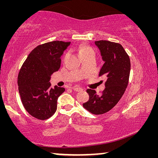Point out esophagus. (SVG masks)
I'll return each instance as SVG.
<instances>
[{
	"label": "esophagus",
	"mask_w": 158,
	"mask_h": 158,
	"mask_svg": "<svg viewBox=\"0 0 158 158\" xmlns=\"http://www.w3.org/2000/svg\"><path fill=\"white\" fill-rule=\"evenodd\" d=\"M73 90H74V91L76 92H79V91H82L83 90V89L81 87H79V86H74L73 87Z\"/></svg>",
	"instance_id": "esophagus-1"
}]
</instances>
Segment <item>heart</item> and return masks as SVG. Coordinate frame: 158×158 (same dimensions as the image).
Here are the masks:
<instances>
[{
	"label": "heart",
	"instance_id": "b5f03b06",
	"mask_svg": "<svg viewBox=\"0 0 158 158\" xmlns=\"http://www.w3.org/2000/svg\"><path fill=\"white\" fill-rule=\"evenodd\" d=\"M78 52L79 54V56L81 57L82 60L86 59L90 57H95V53L94 49L92 47H90L88 45H81L78 48ZM67 57V54L65 56V58Z\"/></svg>",
	"mask_w": 158,
	"mask_h": 158
}]
</instances>
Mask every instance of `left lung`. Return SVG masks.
Wrapping results in <instances>:
<instances>
[{
	"label": "left lung",
	"mask_w": 158,
	"mask_h": 158,
	"mask_svg": "<svg viewBox=\"0 0 158 158\" xmlns=\"http://www.w3.org/2000/svg\"><path fill=\"white\" fill-rule=\"evenodd\" d=\"M95 44L105 61L99 77L105 79V89L100 95L95 90L87 89L89 100L83 104V106L90 113L99 115L110 111L124 94L129 81L130 60L119 43L99 40L95 41ZM100 82H103V80Z\"/></svg>",
	"instance_id": "left-lung-1"
}]
</instances>
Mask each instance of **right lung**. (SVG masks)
<instances>
[{
	"label": "right lung",
	"mask_w": 158,
	"mask_h": 158,
	"mask_svg": "<svg viewBox=\"0 0 158 158\" xmlns=\"http://www.w3.org/2000/svg\"><path fill=\"white\" fill-rule=\"evenodd\" d=\"M70 42L52 41L36 47L19 70L17 83L21 102L32 116L46 120L56 111L57 100L65 91L51 87V75L60 67V56Z\"/></svg>",
	"instance_id": "add662e5"
}]
</instances>
